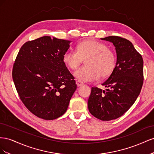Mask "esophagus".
I'll return each mask as SVG.
<instances>
[{"instance_id": "obj_1", "label": "esophagus", "mask_w": 154, "mask_h": 154, "mask_svg": "<svg viewBox=\"0 0 154 154\" xmlns=\"http://www.w3.org/2000/svg\"><path fill=\"white\" fill-rule=\"evenodd\" d=\"M76 83L78 87H80V86H82L83 85V83L82 82H81L80 80H77L76 82Z\"/></svg>"}]
</instances>
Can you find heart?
Listing matches in <instances>:
<instances>
[{"label": "heart", "instance_id": "obj_1", "mask_svg": "<svg viewBox=\"0 0 154 154\" xmlns=\"http://www.w3.org/2000/svg\"><path fill=\"white\" fill-rule=\"evenodd\" d=\"M85 59V66L74 72L79 80L92 82L106 78L112 73L116 65L114 51L106 44L94 40L82 41L77 51L69 49L63 55V62L71 70H75Z\"/></svg>", "mask_w": 154, "mask_h": 154}]
</instances>
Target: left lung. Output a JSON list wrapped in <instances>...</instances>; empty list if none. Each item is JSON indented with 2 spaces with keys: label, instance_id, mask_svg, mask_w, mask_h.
Listing matches in <instances>:
<instances>
[{
  "label": "left lung",
  "instance_id": "1",
  "mask_svg": "<svg viewBox=\"0 0 154 154\" xmlns=\"http://www.w3.org/2000/svg\"><path fill=\"white\" fill-rule=\"evenodd\" d=\"M101 40L112 43L117 62L114 71L102 85L106 91L92 87L88 109L95 118L110 121L123 116L136 101L143 83V60L131 42L118 36Z\"/></svg>",
  "mask_w": 154,
  "mask_h": 154
}]
</instances>
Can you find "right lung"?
I'll return each instance as SVG.
<instances>
[{"label": "right lung", "mask_w": 154, "mask_h": 154, "mask_svg": "<svg viewBox=\"0 0 154 154\" xmlns=\"http://www.w3.org/2000/svg\"><path fill=\"white\" fill-rule=\"evenodd\" d=\"M71 41L44 36L23 45L12 77L22 103L32 114L53 120L66 112L76 85L63 62Z\"/></svg>", "instance_id": "1"}]
</instances>
